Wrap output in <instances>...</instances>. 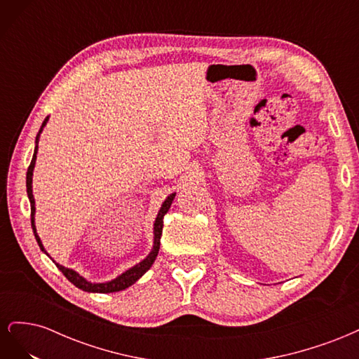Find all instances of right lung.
I'll list each match as a JSON object with an SVG mask.
<instances>
[{"instance_id":"obj_1","label":"right lung","mask_w":359,"mask_h":359,"mask_svg":"<svg viewBox=\"0 0 359 359\" xmlns=\"http://www.w3.org/2000/svg\"><path fill=\"white\" fill-rule=\"evenodd\" d=\"M49 116L45 118V121H43L39 133L36 136V148H34V156H32V160L29 163L28 166V172H27V193H28V199H29V203H31V227H32V232H34V236L37 240V244L39 247L41 248V252L46 253L45 247H43L40 238L37 235V231H36V224H34V214H36V201H34V196H32V170H34V165H36V158H37V149H39V137H40V133L43 127L46 126ZM173 198H175V193H172L170 196H168V199L163 202L161 208L157 214V219L154 222V245H153V250H151V253L142 260V262H139L137 265L132 266L130 269H127L126 273H123L121 276H118L116 278L111 280V281H106V283H91V281L85 280L82 276H79L76 271L70 269V268H66L62 266L60 264L55 262L57 268L61 271V273L66 276V278L70 281V283H73L76 287H79L85 292H97V293H111V292H119V290H124L126 287L132 286L133 283H136V281L142 277L147 271L151 268V265L154 264V260L158 255V248H160V238H161V232H163V217H165V214L169 211L170 205H172V201ZM48 255V253H46ZM49 256V255H48Z\"/></svg>"}]
</instances>
